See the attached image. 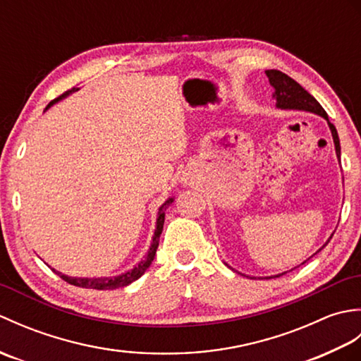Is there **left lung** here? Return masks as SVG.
<instances>
[{
  "mask_svg": "<svg viewBox=\"0 0 361 361\" xmlns=\"http://www.w3.org/2000/svg\"><path fill=\"white\" fill-rule=\"evenodd\" d=\"M268 80H270V85L274 88V94L273 97L276 99V106L281 110H301V111H310V113H315L319 114V116H323L329 128H331L332 132V137H334V144H335V152H336V158L340 159L341 157V147H340V137L338 133H336V128L332 124L331 121H329L327 113L324 111L323 106L319 105V102L317 101L315 97H313L310 93H307L301 85L296 80H293L291 78H288L287 74H283L278 70H267L265 71ZM334 235V234H332ZM332 235L329 237V240L332 239ZM329 240L321 247L318 251L323 250L326 245L329 243ZM317 251V252H318ZM302 264H305V260ZM301 264V265H302ZM299 267V265H298ZM295 267V268H298ZM295 268H291V270H295ZM290 270V271H291ZM287 271H283L281 274H276V276H267L265 279H271V278H279V276L286 274ZM250 278V276H248Z\"/></svg>",
  "mask_w": 361,
  "mask_h": 361,
  "instance_id": "8db88e82",
  "label": "left lung"
}]
</instances>
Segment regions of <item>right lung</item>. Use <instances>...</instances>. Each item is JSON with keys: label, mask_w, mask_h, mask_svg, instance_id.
<instances>
[{"label": "right lung", "mask_w": 361, "mask_h": 361, "mask_svg": "<svg viewBox=\"0 0 361 361\" xmlns=\"http://www.w3.org/2000/svg\"><path fill=\"white\" fill-rule=\"evenodd\" d=\"M79 88H71L65 91V93L62 96H59L57 99H54V101H51L48 104V106H46V110L49 109V106H52L56 102L62 101V99H65L66 96H70L71 93H74V91H78ZM173 202V198H169V200H166L163 204L159 206L158 209V219H157V228H155V234H153V239H152V245L150 248L147 251V255H145V257L141 260L140 264L135 265L132 270H128L126 273H122L119 276H110V278H71V276H66L63 273H60L57 270L52 271L59 274L60 278H62L63 281H66L68 283H71V286H75V287H82V288H94V290H116V288H121V287H126L128 286V283H132L133 281L140 279L141 276L145 273V270L150 267V264L153 262V257H155L157 255V248H158V243H159V235L161 233H163V225H164V211L169 204H171Z\"/></svg>", "instance_id": "obj_1"}]
</instances>
